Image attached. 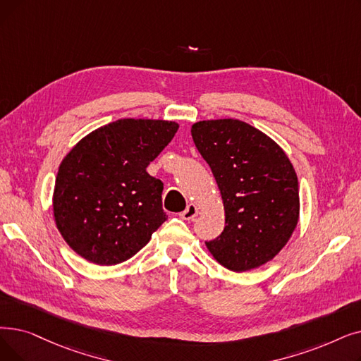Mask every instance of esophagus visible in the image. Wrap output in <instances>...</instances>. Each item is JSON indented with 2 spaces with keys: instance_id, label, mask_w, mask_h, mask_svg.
Returning a JSON list of instances; mask_svg holds the SVG:
<instances>
[{
  "instance_id": "34e87169",
  "label": "esophagus",
  "mask_w": 361,
  "mask_h": 361,
  "mask_svg": "<svg viewBox=\"0 0 361 361\" xmlns=\"http://www.w3.org/2000/svg\"><path fill=\"white\" fill-rule=\"evenodd\" d=\"M197 214H199V208L195 205V203H190V205L185 208V211L180 214V216L183 219H187V221H193V219L197 216Z\"/></svg>"
}]
</instances>
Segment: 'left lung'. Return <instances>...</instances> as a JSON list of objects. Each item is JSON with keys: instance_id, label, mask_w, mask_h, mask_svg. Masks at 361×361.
<instances>
[{"instance_id": "8db88e82", "label": "left lung", "mask_w": 361, "mask_h": 361, "mask_svg": "<svg viewBox=\"0 0 361 361\" xmlns=\"http://www.w3.org/2000/svg\"><path fill=\"white\" fill-rule=\"evenodd\" d=\"M192 137L224 205L223 233L205 242L211 255L238 273L267 264L289 242L300 219V187L288 154L239 119L199 121L192 125Z\"/></svg>"}]
</instances>
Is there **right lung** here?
<instances>
[{
	"mask_svg": "<svg viewBox=\"0 0 361 361\" xmlns=\"http://www.w3.org/2000/svg\"><path fill=\"white\" fill-rule=\"evenodd\" d=\"M177 130L174 121L119 119L68 152L56 177L53 214L78 255L97 265L123 262L166 221L164 183L146 168Z\"/></svg>",
	"mask_w": 361,
	"mask_h": 361,
	"instance_id": "add662e5",
	"label": "right lung"
}]
</instances>
